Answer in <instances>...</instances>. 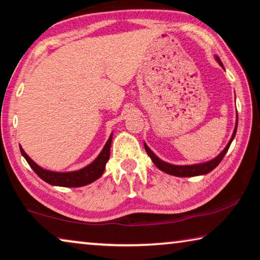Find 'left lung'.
I'll list each match as a JSON object with an SVG mask.
<instances>
[{
  "label": "left lung",
  "mask_w": 260,
  "mask_h": 260,
  "mask_svg": "<svg viewBox=\"0 0 260 260\" xmlns=\"http://www.w3.org/2000/svg\"><path fill=\"white\" fill-rule=\"evenodd\" d=\"M215 59L221 67H223V64H222L221 60L219 57L215 56ZM238 118V117H237ZM237 123H238V119H236V126H235V129H234V133L232 135V139L229 140L228 145L225 146V148L223 150H222L219 155L216 156L215 158H213L211 160H208V162H205V163H200V164H193V166H175V164H170V163H167L162 160L160 158H158L157 156H156L154 152H152L149 147H148L146 143H145V149L147 151V154L149 155V157L151 158L152 162L156 167H157L159 170H162L163 172H166V174L169 175H172V176H177V177H193V176H200V175H206L208 174V172H211L212 170H214L217 166H219L220 162L222 160V158L224 157V155L226 154V151H228L230 145H232L233 140L235 138V135H236V131H237Z\"/></svg>",
  "instance_id": "obj_1"
}]
</instances>
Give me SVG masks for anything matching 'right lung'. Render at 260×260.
<instances>
[{"instance_id":"1","label":"right lung","mask_w":260,"mask_h":260,"mask_svg":"<svg viewBox=\"0 0 260 260\" xmlns=\"http://www.w3.org/2000/svg\"><path fill=\"white\" fill-rule=\"evenodd\" d=\"M111 142H112V134L110 135L108 142L105 143L104 148L101 151V154L97 156V158L90 163L89 166L80 169L76 171H69V172H55L49 171L46 169H43L39 167L38 164L34 162L22 147H19L20 152L26 159L34 171L38 175L44 182H46L54 186H63V187H80L88 185L90 183L94 182V180L100 178L105 170V166L110 158V149H111Z\"/></svg>"}]
</instances>
